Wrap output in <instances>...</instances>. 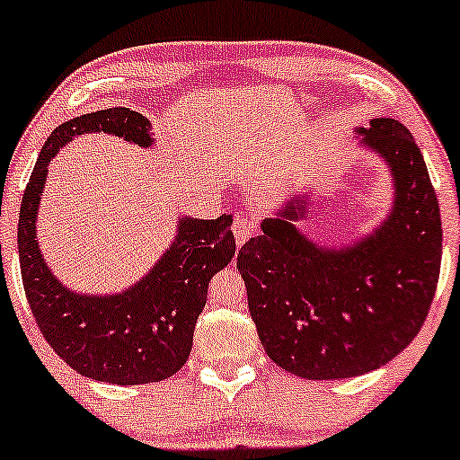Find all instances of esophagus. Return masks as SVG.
Segmentation results:
<instances>
[{
  "label": "esophagus",
  "mask_w": 460,
  "mask_h": 460,
  "mask_svg": "<svg viewBox=\"0 0 460 460\" xmlns=\"http://www.w3.org/2000/svg\"><path fill=\"white\" fill-rule=\"evenodd\" d=\"M254 231H257V225H254L252 218H248V216H235L234 220V235H235V242L237 246H242L248 237L254 235Z\"/></svg>",
  "instance_id": "obj_1"
}]
</instances>
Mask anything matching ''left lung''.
<instances>
[{
	"mask_svg": "<svg viewBox=\"0 0 460 460\" xmlns=\"http://www.w3.org/2000/svg\"><path fill=\"white\" fill-rule=\"evenodd\" d=\"M384 160L388 214L345 244L297 226L313 192H296L237 252L248 311L265 353L302 379H347L384 367L418 336L441 265V216L422 152L398 119L356 128Z\"/></svg>",
	"mask_w": 460,
	"mask_h": 460,
	"instance_id": "8db88e82",
	"label": "left lung"
}]
</instances>
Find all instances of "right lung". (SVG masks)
Listing matches in <instances>:
<instances>
[{
  "label": "right lung",
  "mask_w": 460,
  "mask_h": 460,
  "mask_svg": "<svg viewBox=\"0 0 460 460\" xmlns=\"http://www.w3.org/2000/svg\"><path fill=\"white\" fill-rule=\"evenodd\" d=\"M92 132L143 149L156 143L149 119L124 107L79 115L51 132L21 201L16 244L25 296L44 339L83 377L115 385L154 384L175 375L190 356L209 280L235 254L234 218L181 214L167 251L128 289L81 293L66 287L38 246V209L51 160L76 137Z\"/></svg>",
  "instance_id": "add662e5"
}]
</instances>
